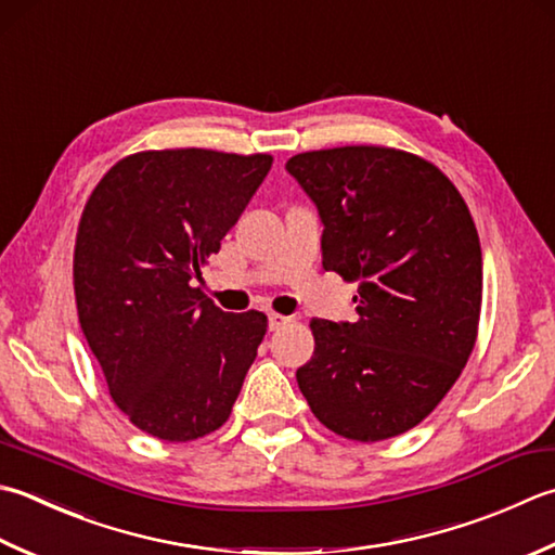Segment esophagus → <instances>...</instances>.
I'll use <instances>...</instances> for the list:
<instances>
[{"label":"esophagus","instance_id":"obj_1","mask_svg":"<svg viewBox=\"0 0 555 555\" xmlns=\"http://www.w3.org/2000/svg\"><path fill=\"white\" fill-rule=\"evenodd\" d=\"M288 322H293V318H288V314H279V312H269V330L276 332L281 327H286Z\"/></svg>","mask_w":555,"mask_h":555}]
</instances>
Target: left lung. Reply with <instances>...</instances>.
I'll return each mask as SVG.
<instances>
[{"label":"left lung","mask_w":555,"mask_h":555,"mask_svg":"<svg viewBox=\"0 0 555 555\" xmlns=\"http://www.w3.org/2000/svg\"><path fill=\"white\" fill-rule=\"evenodd\" d=\"M286 170L318 206L322 267L358 281V320H312L296 379L336 436L377 442L436 409L474 351L483 262L457 188L414 154L339 146Z\"/></svg>","instance_id":"obj_1"}]
</instances>
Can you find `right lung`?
<instances>
[{"label":"right lung","mask_w":555,"mask_h":555,"mask_svg":"<svg viewBox=\"0 0 555 555\" xmlns=\"http://www.w3.org/2000/svg\"><path fill=\"white\" fill-rule=\"evenodd\" d=\"M271 156L141 151L105 172L74 247L76 310L122 414L188 442L231 416L267 314L223 312L194 288L271 168Z\"/></svg>","instance_id":"obj_1"}]
</instances>
